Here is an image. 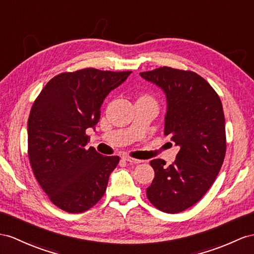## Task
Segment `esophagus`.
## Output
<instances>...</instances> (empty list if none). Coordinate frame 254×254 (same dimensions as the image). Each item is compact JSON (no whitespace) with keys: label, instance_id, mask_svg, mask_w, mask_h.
<instances>
[{"label":"esophagus","instance_id":"esophagus-1","mask_svg":"<svg viewBox=\"0 0 254 254\" xmlns=\"http://www.w3.org/2000/svg\"><path fill=\"white\" fill-rule=\"evenodd\" d=\"M122 158H123L124 160H126V162L130 163V164H140V163L142 162V160H140V159L132 158V157H130V156H127V155H123V156H122Z\"/></svg>","mask_w":254,"mask_h":254}]
</instances>
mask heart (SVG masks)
I'll use <instances>...</instances> for the list:
<instances>
[{
    "mask_svg": "<svg viewBox=\"0 0 254 254\" xmlns=\"http://www.w3.org/2000/svg\"><path fill=\"white\" fill-rule=\"evenodd\" d=\"M140 99H151V98L147 97V96H142V97H140Z\"/></svg>",
    "mask_w": 254,
    "mask_h": 254,
    "instance_id": "heart-1",
    "label": "heart"
}]
</instances>
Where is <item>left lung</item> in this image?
<instances>
[{
  "label": "left lung",
  "mask_w": 254,
  "mask_h": 254,
  "mask_svg": "<svg viewBox=\"0 0 254 254\" xmlns=\"http://www.w3.org/2000/svg\"><path fill=\"white\" fill-rule=\"evenodd\" d=\"M140 75L164 90V133L180 146L169 166L163 159L151 160L155 177L146 196L160 211L179 213L199 201L219 175L226 152L223 107L195 72L163 66Z\"/></svg>",
  "instance_id": "left-lung-1"
}]
</instances>
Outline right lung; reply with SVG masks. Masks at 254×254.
<instances>
[{"label":"right lung","mask_w":254,"mask_h":254,"mask_svg":"<svg viewBox=\"0 0 254 254\" xmlns=\"http://www.w3.org/2000/svg\"><path fill=\"white\" fill-rule=\"evenodd\" d=\"M131 71L87 67L53 77L35 99L28 120V155L33 174L54 205L70 213L90 209L106 193L119 156L87 147L89 128L103 100Z\"/></svg>","instance_id":"right-lung-1"}]
</instances>
